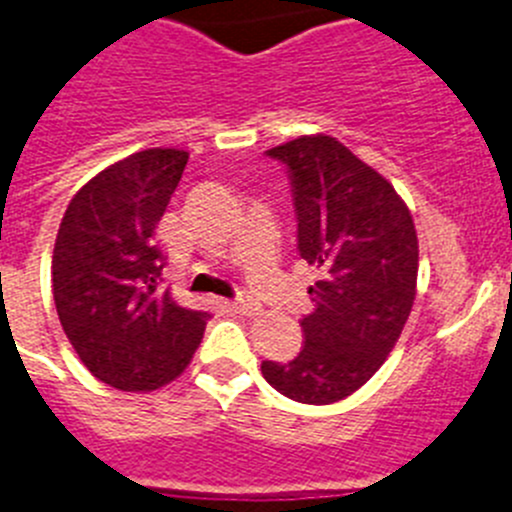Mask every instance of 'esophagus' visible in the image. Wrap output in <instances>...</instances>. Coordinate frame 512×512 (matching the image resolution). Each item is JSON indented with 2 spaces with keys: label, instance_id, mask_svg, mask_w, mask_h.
Returning <instances> with one entry per match:
<instances>
[{
  "label": "esophagus",
  "instance_id": "obj_1",
  "mask_svg": "<svg viewBox=\"0 0 512 512\" xmlns=\"http://www.w3.org/2000/svg\"><path fill=\"white\" fill-rule=\"evenodd\" d=\"M232 308L237 310L240 315H260L262 313V305L257 303L252 295H237L232 303Z\"/></svg>",
  "mask_w": 512,
  "mask_h": 512
}]
</instances>
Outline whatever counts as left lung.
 Listing matches in <instances>:
<instances>
[{"label": "left lung", "instance_id": "8db88e82", "mask_svg": "<svg viewBox=\"0 0 512 512\" xmlns=\"http://www.w3.org/2000/svg\"><path fill=\"white\" fill-rule=\"evenodd\" d=\"M293 179L298 250L321 270L305 346L288 364L262 361L272 389L300 404H333L361 389L399 341L417 298L414 219L389 179L326 133L275 146Z\"/></svg>", "mask_w": 512, "mask_h": 512}]
</instances>
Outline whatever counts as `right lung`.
<instances>
[{
    "instance_id": "add662e5",
    "label": "right lung",
    "mask_w": 512,
    "mask_h": 512,
    "mask_svg": "<svg viewBox=\"0 0 512 512\" xmlns=\"http://www.w3.org/2000/svg\"><path fill=\"white\" fill-rule=\"evenodd\" d=\"M189 161L146 148L95 174L70 199L55 250L52 298L85 369L121 391H154L184 374L209 313L161 288L156 224Z\"/></svg>"
}]
</instances>
